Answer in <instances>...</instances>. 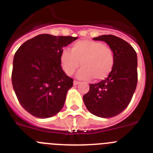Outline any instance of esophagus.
Here are the masks:
<instances>
[{
  "instance_id": "1",
  "label": "esophagus",
  "mask_w": 153,
  "mask_h": 153,
  "mask_svg": "<svg viewBox=\"0 0 153 153\" xmlns=\"http://www.w3.org/2000/svg\"><path fill=\"white\" fill-rule=\"evenodd\" d=\"M79 83V81H76V80H74V86H76V85H78V84Z\"/></svg>"
}]
</instances>
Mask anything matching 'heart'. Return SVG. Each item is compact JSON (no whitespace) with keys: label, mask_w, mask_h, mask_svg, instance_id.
Masks as SVG:
<instances>
[{"label":"heart","mask_w":153,"mask_h":153,"mask_svg":"<svg viewBox=\"0 0 153 153\" xmlns=\"http://www.w3.org/2000/svg\"><path fill=\"white\" fill-rule=\"evenodd\" d=\"M61 64L65 74L71 76L76 69L79 79L96 80L105 79L114 65V54L108 46L92 40H81L74 43L71 51L64 49L61 54Z\"/></svg>","instance_id":"heart-1"}]
</instances>
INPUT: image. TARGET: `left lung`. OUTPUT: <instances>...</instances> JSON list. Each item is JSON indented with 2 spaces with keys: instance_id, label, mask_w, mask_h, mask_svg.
Instances as JSON below:
<instances>
[{
  "instance_id": "obj_1",
  "label": "left lung",
  "mask_w": 153,
  "mask_h": 153,
  "mask_svg": "<svg viewBox=\"0 0 153 153\" xmlns=\"http://www.w3.org/2000/svg\"><path fill=\"white\" fill-rule=\"evenodd\" d=\"M93 40L107 43L114 54V65L105 79L90 84L83 102L90 113L109 118L123 111L130 104L137 84V56L134 48L120 38L103 35Z\"/></svg>"
}]
</instances>
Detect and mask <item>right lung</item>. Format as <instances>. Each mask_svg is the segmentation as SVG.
<instances>
[{"label": "right lung", "instance_id": "obj_1", "mask_svg": "<svg viewBox=\"0 0 153 153\" xmlns=\"http://www.w3.org/2000/svg\"><path fill=\"white\" fill-rule=\"evenodd\" d=\"M73 36L42 34L25 42L13 57L12 84L18 101L32 115L47 118L64 105L74 79L63 71V48L76 40Z\"/></svg>", "mask_w": 153, "mask_h": 153}]
</instances>
